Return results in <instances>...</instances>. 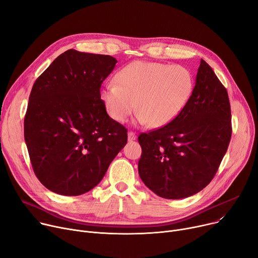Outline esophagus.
I'll return each instance as SVG.
<instances>
[{
    "label": "esophagus",
    "instance_id": "obj_1",
    "mask_svg": "<svg viewBox=\"0 0 258 258\" xmlns=\"http://www.w3.org/2000/svg\"><path fill=\"white\" fill-rule=\"evenodd\" d=\"M136 138H137V136L134 132H128V134H127L128 141H134V140H136Z\"/></svg>",
    "mask_w": 258,
    "mask_h": 258
}]
</instances>
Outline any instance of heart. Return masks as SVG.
Returning a JSON list of instances; mask_svg holds the SVG:
<instances>
[{
	"mask_svg": "<svg viewBox=\"0 0 258 258\" xmlns=\"http://www.w3.org/2000/svg\"><path fill=\"white\" fill-rule=\"evenodd\" d=\"M116 83L101 91L110 117L123 122L137 102L138 121L153 128L175 119L194 90V79L187 68L156 62L137 61L125 66L116 76Z\"/></svg>",
	"mask_w": 258,
	"mask_h": 258,
	"instance_id": "1",
	"label": "heart"
}]
</instances>
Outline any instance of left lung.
<instances>
[{"mask_svg":"<svg viewBox=\"0 0 258 258\" xmlns=\"http://www.w3.org/2000/svg\"><path fill=\"white\" fill-rule=\"evenodd\" d=\"M231 133L227 91L201 59L192 96L180 114L167 125L139 136L142 181L166 199L197 194L217 173Z\"/></svg>","mask_w":258,"mask_h":258,"instance_id":"obj_1","label":"left lung"}]
</instances>
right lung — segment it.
<instances>
[{
    "instance_id": "1",
    "label": "right lung",
    "mask_w": 258,
    "mask_h": 258,
    "mask_svg": "<svg viewBox=\"0 0 258 258\" xmlns=\"http://www.w3.org/2000/svg\"><path fill=\"white\" fill-rule=\"evenodd\" d=\"M117 60L68 49L35 81L25 116L34 173L49 191L78 196L99 183L127 142L100 99Z\"/></svg>"
}]
</instances>
